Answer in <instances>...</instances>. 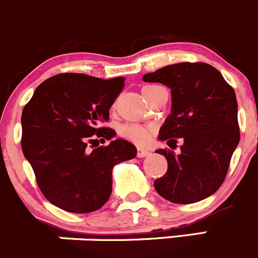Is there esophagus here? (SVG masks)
I'll use <instances>...</instances> for the list:
<instances>
[{
  "mask_svg": "<svg viewBox=\"0 0 258 258\" xmlns=\"http://www.w3.org/2000/svg\"><path fill=\"white\" fill-rule=\"evenodd\" d=\"M148 155H150V151L143 150V148H138V150H137V156H138V157H146V156Z\"/></svg>",
  "mask_w": 258,
  "mask_h": 258,
  "instance_id": "obj_1",
  "label": "esophagus"
}]
</instances>
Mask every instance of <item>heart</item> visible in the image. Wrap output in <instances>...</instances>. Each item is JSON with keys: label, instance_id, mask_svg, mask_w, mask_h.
Listing matches in <instances>:
<instances>
[{"label": "heart", "instance_id": "heart-1", "mask_svg": "<svg viewBox=\"0 0 258 258\" xmlns=\"http://www.w3.org/2000/svg\"><path fill=\"white\" fill-rule=\"evenodd\" d=\"M160 89L162 88L158 86H146L142 88V93H143V97H145L147 102L152 103ZM152 127L145 126V125L141 124H124L119 127V134L121 138L138 146H143L148 143L151 137H152Z\"/></svg>", "mask_w": 258, "mask_h": 258}]
</instances>
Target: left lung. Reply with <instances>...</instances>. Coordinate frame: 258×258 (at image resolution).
Listing matches in <instances>:
<instances>
[{"label":"left lung","instance_id":"obj_1","mask_svg":"<svg viewBox=\"0 0 258 258\" xmlns=\"http://www.w3.org/2000/svg\"><path fill=\"white\" fill-rule=\"evenodd\" d=\"M171 89V115L160 132L167 143L184 142L180 155L158 150L167 171L155 180L158 195L172 203H195L214 195L225 180L239 143L238 103L233 87L206 62H180L143 75Z\"/></svg>","mask_w":258,"mask_h":258}]
</instances>
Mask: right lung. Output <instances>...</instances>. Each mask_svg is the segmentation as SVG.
Wrapping results in <instances>:
<instances>
[{
    "label": "right lung",
    "instance_id": "right-lung-1",
    "mask_svg": "<svg viewBox=\"0 0 258 258\" xmlns=\"http://www.w3.org/2000/svg\"><path fill=\"white\" fill-rule=\"evenodd\" d=\"M125 78L62 73L38 86L21 115V148L44 197L74 214L96 211L112 190V167L136 157L124 139L94 149L115 131L105 126ZM92 143L94 150L86 148Z\"/></svg>",
    "mask_w": 258,
    "mask_h": 258
}]
</instances>
